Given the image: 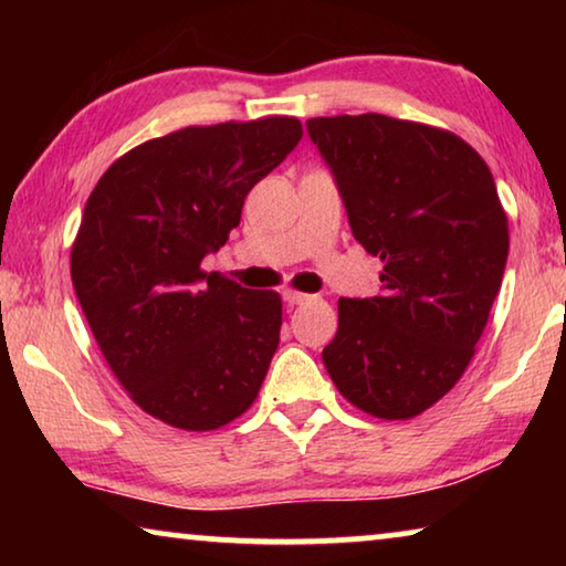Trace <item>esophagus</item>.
<instances>
[{
	"instance_id": "obj_1",
	"label": "esophagus",
	"mask_w": 566,
	"mask_h": 566,
	"mask_svg": "<svg viewBox=\"0 0 566 566\" xmlns=\"http://www.w3.org/2000/svg\"><path fill=\"white\" fill-rule=\"evenodd\" d=\"M282 296H284V302H286V304H302V302H310V300H312L310 294L296 292V290H284V292H282Z\"/></svg>"
}]
</instances>
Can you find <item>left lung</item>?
Returning a JSON list of instances; mask_svg holds the SVG:
<instances>
[{"label": "left lung", "mask_w": 566, "mask_h": 566, "mask_svg": "<svg viewBox=\"0 0 566 566\" xmlns=\"http://www.w3.org/2000/svg\"><path fill=\"white\" fill-rule=\"evenodd\" d=\"M349 227L379 256L381 292L339 300L322 359L334 387L379 419H411L474 357L502 286L510 224L486 161L454 132L387 114L306 119Z\"/></svg>", "instance_id": "1"}]
</instances>
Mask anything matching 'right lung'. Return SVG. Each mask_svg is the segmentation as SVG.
<instances>
[{
  "mask_svg": "<svg viewBox=\"0 0 566 566\" xmlns=\"http://www.w3.org/2000/svg\"><path fill=\"white\" fill-rule=\"evenodd\" d=\"M300 139L282 114L185 127L129 149L92 189L70 256L76 300L134 405L169 427L219 429L260 395L282 296L202 260Z\"/></svg>",
  "mask_w": 566,
  "mask_h": 566,
  "instance_id": "add662e5",
  "label": "right lung"
}]
</instances>
